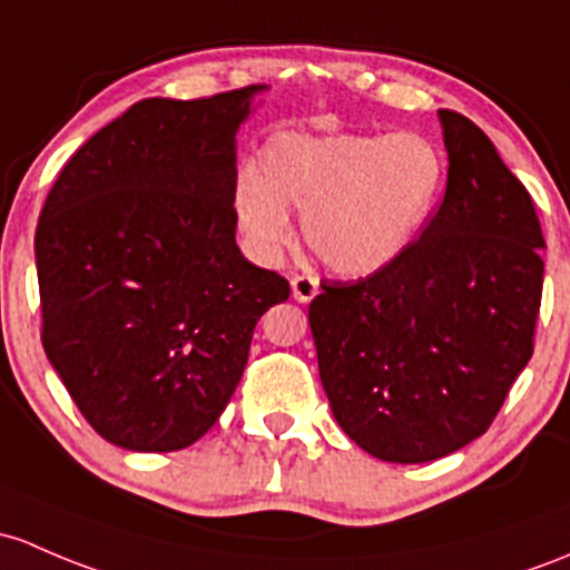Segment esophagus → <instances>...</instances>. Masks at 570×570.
Here are the masks:
<instances>
[{
	"label": "esophagus",
	"instance_id": "obj_1",
	"mask_svg": "<svg viewBox=\"0 0 570 570\" xmlns=\"http://www.w3.org/2000/svg\"><path fill=\"white\" fill-rule=\"evenodd\" d=\"M320 292V281L314 275H292V297L297 303H311Z\"/></svg>",
	"mask_w": 570,
	"mask_h": 570
}]
</instances>
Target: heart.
<instances>
[{
  "mask_svg": "<svg viewBox=\"0 0 570 570\" xmlns=\"http://www.w3.org/2000/svg\"><path fill=\"white\" fill-rule=\"evenodd\" d=\"M262 177L245 171L235 218L248 245L273 259L301 209L311 254L344 278H368L406 254L445 188V158L423 134H297L265 144Z\"/></svg>",
  "mask_w": 570,
  "mask_h": 570,
  "instance_id": "heart-1",
  "label": "heart"
}]
</instances>
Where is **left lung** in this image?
Returning a JSON list of instances; mask_svg holds the SVG:
<instances>
[{
    "label": "left lung",
    "instance_id": "8db88e82",
    "mask_svg": "<svg viewBox=\"0 0 570 570\" xmlns=\"http://www.w3.org/2000/svg\"><path fill=\"white\" fill-rule=\"evenodd\" d=\"M448 185L399 262L322 281L308 305L333 417L371 456L423 464L491 426L532 357L541 311V220L494 144L440 109Z\"/></svg>",
    "mask_w": 570,
    "mask_h": 570
}]
</instances>
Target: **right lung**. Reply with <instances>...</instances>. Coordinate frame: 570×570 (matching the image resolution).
<instances>
[{
  "instance_id": "1",
  "label": "right lung",
  "mask_w": 570,
  "mask_h": 570,
  "mask_svg": "<svg viewBox=\"0 0 570 570\" xmlns=\"http://www.w3.org/2000/svg\"><path fill=\"white\" fill-rule=\"evenodd\" d=\"M265 87L147 98L59 171L38 232L43 350L87 423L169 453L229 404L259 316L289 281L235 243V134Z\"/></svg>"
}]
</instances>
